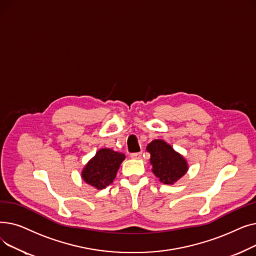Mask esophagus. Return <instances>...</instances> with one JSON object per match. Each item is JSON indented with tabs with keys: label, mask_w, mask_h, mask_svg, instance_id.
Listing matches in <instances>:
<instances>
[{
	"label": "esophagus",
	"mask_w": 256,
	"mask_h": 256,
	"mask_svg": "<svg viewBox=\"0 0 256 256\" xmlns=\"http://www.w3.org/2000/svg\"><path fill=\"white\" fill-rule=\"evenodd\" d=\"M141 156H142V154L141 152H136V154H130V158H136V160H139L140 158H141Z\"/></svg>",
	"instance_id": "34e87169"
}]
</instances>
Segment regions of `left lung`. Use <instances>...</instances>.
<instances>
[{
  "label": "left lung",
  "mask_w": 256,
  "mask_h": 256,
  "mask_svg": "<svg viewBox=\"0 0 256 256\" xmlns=\"http://www.w3.org/2000/svg\"><path fill=\"white\" fill-rule=\"evenodd\" d=\"M150 154L152 172L165 184H173L180 180L189 169L186 160L164 140L156 139L146 147Z\"/></svg>",
  "instance_id": "obj_1"
}]
</instances>
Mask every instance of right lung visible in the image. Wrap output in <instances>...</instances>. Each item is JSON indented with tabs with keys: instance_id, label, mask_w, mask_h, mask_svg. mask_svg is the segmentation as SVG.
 <instances>
[{
	"instance_id": "right-lung-1",
	"label": "right lung",
	"mask_w": 256,
	"mask_h": 256,
	"mask_svg": "<svg viewBox=\"0 0 256 256\" xmlns=\"http://www.w3.org/2000/svg\"><path fill=\"white\" fill-rule=\"evenodd\" d=\"M124 158L126 156L124 154L110 148H100L85 165L80 176L86 184L96 188V190H102L113 182Z\"/></svg>"
}]
</instances>
